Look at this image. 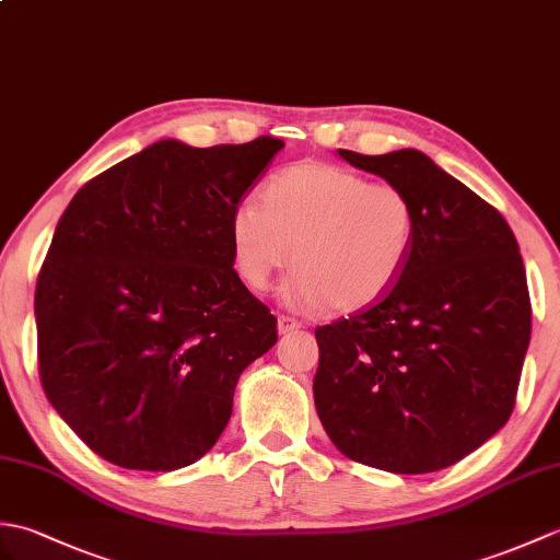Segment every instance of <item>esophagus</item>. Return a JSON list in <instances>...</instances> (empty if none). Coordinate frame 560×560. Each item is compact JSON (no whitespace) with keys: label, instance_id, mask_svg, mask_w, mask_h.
Returning a JSON list of instances; mask_svg holds the SVG:
<instances>
[{"label":"esophagus","instance_id":"34e87169","mask_svg":"<svg viewBox=\"0 0 560 560\" xmlns=\"http://www.w3.org/2000/svg\"><path fill=\"white\" fill-rule=\"evenodd\" d=\"M303 325L299 323V319L295 317H289V315H279V319H277V329H279V335H291V331H299Z\"/></svg>","mask_w":560,"mask_h":560}]
</instances>
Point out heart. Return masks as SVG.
Returning <instances> with one entry per match:
<instances>
[{
  "label": "heart",
  "mask_w": 560,
  "mask_h": 560,
  "mask_svg": "<svg viewBox=\"0 0 560 560\" xmlns=\"http://www.w3.org/2000/svg\"><path fill=\"white\" fill-rule=\"evenodd\" d=\"M259 197L233 209L235 271L265 291L291 261L281 295L299 311H361L395 287L413 253L416 207L392 183L307 161L271 175Z\"/></svg>",
  "instance_id": "b5f03b06"
}]
</instances>
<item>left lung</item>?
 <instances>
[{"instance_id":"obj_1","label":"left lung","mask_w":560,"mask_h":560,"mask_svg":"<svg viewBox=\"0 0 560 560\" xmlns=\"http://www.w3.org/2000/svg\"><path fill=\"white\" fill-rule=\"evenodd\" d=\"M339 156L401 187L413 253L383 299L317 327L315 409L341 455L395 474L467 457L515 407L532 335L527 273L508 221L416 149Z\"/></svg>"}]
</instances>
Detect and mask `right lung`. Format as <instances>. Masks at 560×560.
<instances>
[{
    "instance_id": "obj_1",
    "label": "right lung",
    "mask_w": 560,
    "mask_h": 560,
    "mask_svg": "<svg viewBox=\"0 0 560 560\" xmlns=\"http://www.w3.org/2000/svg\"><path fill=\"white\" fill-rule=\"evenodd\" d=\"M281 139H163L83 185L35 287L47 399L117 467L173 471L217 445L277 317L233 269L231 217Z\"/></svg>"
}]
</instances>
